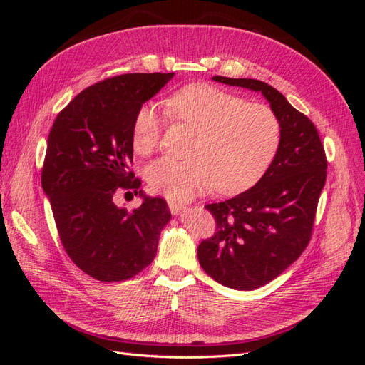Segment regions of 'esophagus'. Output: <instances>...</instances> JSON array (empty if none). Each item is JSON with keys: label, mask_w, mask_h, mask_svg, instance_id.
Wrapping results in <instances>:
<instances>
[{"label": "esophagus", "mask_w": 365, "mask_h": 365, "mask_svg": "<svg viewBox=\"0 0 365 365\" xmlns=\"http://www.w3.org/2000/svg\"><path fill=\"white\" fill-rule=\"evenodd\" d=\"M168 204H169V208H170L172 215H178L185 208V205L182 202H178V201H169Z\"/></svg>", "instance_id": "1"}]
</instances>
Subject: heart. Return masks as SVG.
<instances>
[{"label": "heart", "mask_w": 365, "mask_h": 365, "mask_svg": "<svg viewBox=\"0 0 365 365\" xmlns=\"http://www.w3.org/2000/svg\"><path fill=\"white\" fill-rule=\"evenodd\" d=\"M168 114L197 132L192 160L163 158L150 164V189L173 200H187L215 187L224 195L239 193L257 182L277 153L282 125L267 103L247 102L212 85L195 83L176 91ZM161 118L153 105H143L132 123V146L150 155L160 145Z\"/></svg>", "instance_id": "heart-1"}]
</instances>
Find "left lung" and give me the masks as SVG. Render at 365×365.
<instances>
[{
  "instance_id": "left-lung-1",
  "label": "left lung",
  "mask_w": 365,
  "mask_h": 365,
  "mask_svg": "<svg viewBox=\"0 0 365 365\" xmlns=\"http://www.w3.org/2000/svg\"><path fill=\"white\" fill-rule=\"evenodd\" d=\"M213 81L262 93L282 125L277 153L257 184L205 205L216 231L197 247V260L210 277L252 291L279 277L307 247L327 160L315 125L275 88L256 79L215 76Z\"/></svg>"
}]
</instances>
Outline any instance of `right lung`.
I'll return each instance as SVG.
<instances>
[{
    "label": "right lung",
    "mask_w": 365,
    "mask_h": 365,
    "mask_svg": "<svg viewBox=\"0 0 365 365\" xmlns=\"http://www.w3.org/2000/svg\"><path fill=\"white\" fill-rule=\"evenodd\" d=\"M172 77H109L77 94L51 126L42 189L63 250L96 280L123 282L149 267L170 220L168 202L138 190L141 181L129 164L135 114ZM120 190L140 192L143 204L132 212L117 207L112 197Z\"/></svg>",
    "instance_id": "right-lung-1"
}]
</instances>
